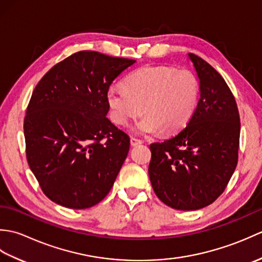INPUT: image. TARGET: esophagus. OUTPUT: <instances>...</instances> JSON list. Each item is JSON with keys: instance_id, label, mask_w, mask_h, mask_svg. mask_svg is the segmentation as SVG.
I'll use <instances>...</instances> for the list:
<instances>
[{"instance_id": "esophagus-1", "label": "esophagus", "mask_w": 262, "mask_h": 262, "mask_svg": "<svg viewBox=\"0 0 262 262\" xmlns=\"http://www.w3.org/2000/svg\"><path fill=\"white\" fill-rule=\"evenodd\" d=\"M142 143H143L142 140H138V138H136V137H130L132 146H136V145H138V144H142Z\"/></svg>"}]
</instances>
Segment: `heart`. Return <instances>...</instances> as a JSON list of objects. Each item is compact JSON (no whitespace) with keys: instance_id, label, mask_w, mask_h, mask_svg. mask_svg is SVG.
<instances>
[{"instance_id":"obj_1","label":"heart","mask_w":262,"mask_h":262,"mask_svg":"<svg viewBox=\"0 0 262 262\" xmlns=\"http://www.w3.org/2000/svg\"><path fill=\"white\" fill-rule=\"evenodd\" d=\"M200 83L191 71L145 66L128 75L124 85H110L107 102L116 124L127 126L144 113L134 130L140 135L177 134L197 113Z\"/></svg>"}]
</instances>
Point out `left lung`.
Masks as SVG:
<instances>
[{"label": "left lung", "instance_id": "left-lung-1", "mask_svg": "<svg viewBox=\"0 0 262 262\" xmlns=\"http://www.w3.org/2000/svg\"><path fill=\"white\" fill-rule=\"evenodd\" d=\"M200 99L189 125L173 137L149 145L148 176L161 202L179 210L214 203L234 172L240 145V116L234 96L213 66L194 54Z\"/></svg>", "mask_w": 262, "mask_h": 262}]
</instances>
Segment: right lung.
I'll use <instances>...</instances> for the list:
<instances>
[{
    "label": "right lung",
    "mask_w": 262,
    "mask_h": 262,
    "mask_svg": "<svg viewBox=\"0 0 262 262\" xmlns=\"http://www.w3.org/2000/svg\"><path fill=\"white\" fill-rule=\"evenodd\" d=\"M136 60L82 51L39 81L24 130L28 164L43 193L64 207L84 209L107 196L130 140L107 117V91Z\"/></svg>",
    "instance_id": "add662e5"
}]
</instances>
